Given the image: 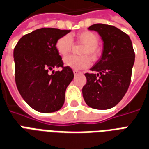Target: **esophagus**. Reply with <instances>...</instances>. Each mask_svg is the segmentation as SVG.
<instances>
[{
	"label": "esophagus",
	"instance_id": "esophagus-1",
	"mask_svg": "<svg viewBox=\"0 0 149 149\" xmlns=\"http://www.w3.org/2000/svg\"><path fill=\"white\" fill-rule=\"evenodd\" d=\"M73 72H74V75H77L78 74H79V71H77V70H74Z\"/></svg>",
	"mask_w": 149,
	"mask_h": 149
}]
</instances>
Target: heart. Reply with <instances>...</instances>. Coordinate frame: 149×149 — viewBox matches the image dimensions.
<instances>
[{"label": "heart", "mask_w": 149, "mask_h": 149, "mask_svg": "<svg viewBox=\"0 0 149 149\" xmlns=\"http://www.w3.org/2000/svg\"><path fill=\"white\" fill-rule=\"evenodd\" d=\"M78 40L84 47L81 49V54H84L81 56L70 55L64 59V64L68 67H70L73 69H84L89 66L90 58L93 61H95L99 58L100 54V47L98 46L99 38L97 35L91 31H84L78 33L76 36ZM73 46V41L70 36L65 35L60 37L56 40L55 43L56 51L61 56H66L69 52L71 51Z\"/></svg>", "instance_id": "obj_1"}]
</instances>
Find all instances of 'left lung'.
Listing matches in <instances>:
<instances>
[{"instance_id":"obj_1","label":"left lung","mask_w":149,"mask_h":149,"mask_svg":"<svg viewBox=\"0 0 149 149\" xmlns=\"http://www.w3.org/2000/svg\"><path fill=\"white\" fill-rule=\"evenodd\" d=\"M88 29L100 34L103 49L90 69L93 73L85 74L87 82L82 88L83 98L93 109H110L128 89L135 54L129 36L115 26L99 23Z\"/></svg>"}]
</instances>
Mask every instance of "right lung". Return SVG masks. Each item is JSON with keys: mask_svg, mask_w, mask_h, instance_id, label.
I'll list each match as a JSON object with an SVG mask.
<instances>
[{"mask_svg": "<svg viewBox=\"0 0 149 149\" xmlns=\"http://www.w3.org/2000/svg\"><path fill=\"white\" fill-rule=\"evenodd\" d=\"M70 32L55 28L39 29L23 36L14 49L18 90L23 100L36 111L52 113L64 105L65 91L73 80L74 73L70 67L64 66L55 43ZM60 66L62 71H52Z\"/></svg>", "mask_w": 149, "mask_h": 149, "instance_id": "1", "label": "right lung"}]
</instances>
